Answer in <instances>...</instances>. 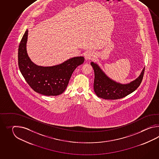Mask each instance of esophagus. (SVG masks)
I'll return each instance as SVG.
<instances>
[{"label":"esophagus","mask_w":159,"mask_h":159,"mask_svg":"<svg viewBox=\"0 0 159 159\" xmlns=\"http://www.w3.org/2000/svg\"><path fill=\"white\" fill-rule=\"evenodd\" d=\"M94 57V54L91 51H88L84 54V58L86 60H92Z\"/></svg>","instance_id":"1"}]
</instances>
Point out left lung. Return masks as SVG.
<instances>
[{
    "mask_svg": "<svg viewBox=\"0 0 159 159\" xmlns=\"http://www.w3.org/2000/svg\"><path fill=\"white\" fill-rule=\"evenodd\" d=\"M91 65L94 71L95 93L98 97L105 99H118L132 93L140 86L145 70L144 68L138 78L129 84H120L108 78L97 64L92 62Z\"/></svg>",
    "mask_w": 159,
    "mask_h": 159,
    "instance_id": "1",
    "label": "left lung"
}]
</instances>
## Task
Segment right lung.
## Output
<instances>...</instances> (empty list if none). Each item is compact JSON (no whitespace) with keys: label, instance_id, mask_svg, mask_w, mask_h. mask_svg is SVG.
<instances>
[{"label":"right lung","instance_id":"add662e5","mask_svg":"<svg viewBox=\"0 0 159 159\" xmlns=\"http://www.w3.org/2000/svg\"><path fill=\"white\" fill-rule=\"evenodd\" d=\"M27 30L18 49V65L21 74L34 91L47 96H55L64 92L75 68L84 62V57L69 59L62 64L43 67L33 63L26 50Z\"/></svg>","mask_w":159,"mask_h":159}]
</instances>
